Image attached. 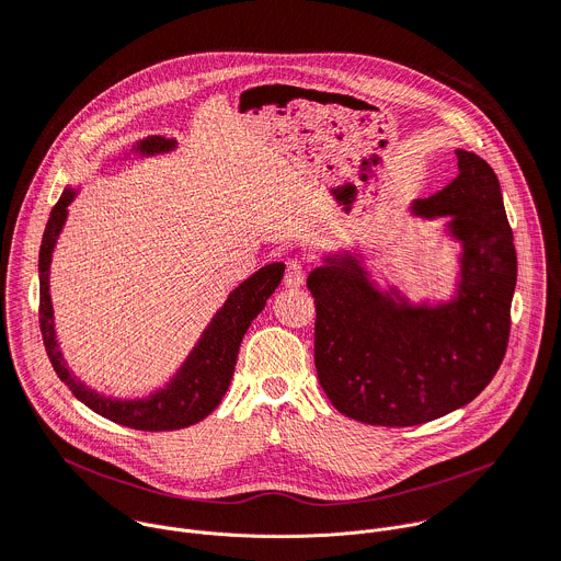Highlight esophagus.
I'll use <instances>...</instances> for the list:
<instances>
[{"label":"esophagus","instance_id":"esophagus-1","mask_svg":"<svg viewBox=\"0 0 561 561\" xmlns=\"http://www.w3.org/2000/svg\"><path fill=\"white\" fill-rule=\"evenodd\" d=\"M304 279H306L304 266H301L299 262H288L286 273H284V284H286L288 288H299V286L304 284Z\"/></svg>","mask_w":561,"mask_h":561}]
</instances>
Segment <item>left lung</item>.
Segmentation results:
<instances>
[{
    "label": "left lung",
    "mask_w": 561,
    "mask_h": 561,
    "mask_svg": "<svg viewBox=\"0 0 561 561\" xmlns=\"http://www.w3.org/2000/svg\"><path fill=\"white\" fill-rule=\"evenodd\" d=\"M457 178L411 204L424 219L446 217L459 242L450 299L411 301L379 288L364 255L340 251L310 271L314 368L331 404L373 426H417L444 417L495 377L511 333L517 253L502 188L486 159L457 148Z\"/></svg>",
    "instance_id": "8db88e82"
}]
</instances>
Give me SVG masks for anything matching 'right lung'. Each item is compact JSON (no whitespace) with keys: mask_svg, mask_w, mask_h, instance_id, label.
<instances>
[{"mask_svg":"<svg viewBox=\"0 0 561 561\" xmlns=\"http://www.w3.org/2000/svg\"><path fill=\"white\" fill-rule=\"evenodd\" d=\"M175 146L178 139L150 135L137 141L130 148V152L150 157L171 152L175 150ZM75 197L77 188L66 186L59 202L50 210L39 249V327L46 353L57 377L72 390V394L84 407L115 424L135 431H178L202 422L217 409L221 397L226 394L237 364L239 344H242L253 319L264 310L268 297L279 286L284 277V264H268L230 290L228 299L213 314L210 324L204 329L202 337L197 340L184 364L162 388L152 390L146 397H111L87 386L82 379H77L68 370L66 357L57 344L50 299V264L53 251L57 247V237L61 234L68 217V206Z\"/></svg>","mask_w":561,"mask_h":561,"instance_id":"add662e5","label":"right lung"}]
</instances>
